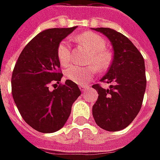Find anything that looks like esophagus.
Wrapping results in <instances>:
<instances>
[{
  "mask_svg": "<svg viewBox=\"0 0 160 160\" xmlns=\"http://www.w3.org/2000/svg\"><path fill=\"white\" fill-rule=\"evenodd\" d=\"M79 88H80V89L81 90V91L85 92V90H86V89H88V86H82V85H81V86H80Z\"/></svg>",
  "mask_w": 160,
  "mask_h": 160,
  "instance_id": "34e87169",
  "label": "esophagus"
}]
</instances>
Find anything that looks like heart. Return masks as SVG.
<instances>
[{
  "label": "heart",
  "instance_id": "b5f03b06",
  "mask_svg": "<svg viewBox=\"0 0 160 160\" xmlns=\"http://www.w3.org/2000/svg\"><path fill=\"white\" fill-rule=\"evenodd\" d=\"M74 40L85 46L91 52L88 63L93 64L98 70H105L110 64V56L105 51L107 48V41L102 36L95 33L86 32L74 37ZM57 56L61 66L66 67L71 60V50L68 40L61 41L57 48ZM96 69L92 66L79 67L69 65L65 69V75L77 84H86L94 76Z\"/></svg>",
  "mask_w": 160,
  "mask_h": 160
}]
</instances>
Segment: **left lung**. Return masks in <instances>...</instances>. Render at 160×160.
Masks as SVG:
<instances>
[{"mask_svg":"<svg viewBox=\"0 0 160 160\" xmlns=\"http://www.w3.org/2000/svg\"><path fill=\"white\" fill-rule=\"evenodd\" d=\"M111 41L113 60L107 74L100 80L111 84L104 89L92 86L98 99L92 106V116L100 128L116 132L126 128L138 115L146 92L144 58L132 42L124 34L108 28H93Z\"/></svg>","mask_w":160,"mask_h":160,"instance_id":"obj_1","label":"left lung"}]
</instances>
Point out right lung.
Instances as JSON below:
<instances>
[{"instance_id":"obj_1","label":"right lung","mask_w":160,"mask_h":160,"mask_svg":"<svg viewBox=\"0 0 160 160\" xmlns=\"http://www.w3.org/2000/svg\"><path fill=\"white\" fill-rule=\"evenodd\" d=\"M76 28H50L38 33L14 66L11 79L14 103L26 123L40 132L52 133L62 128L72 103L81 94L77 84L70 80L53 91L49 89L51 83H60L63 75L58 46Z\"/></svg>"}]
</instances>
